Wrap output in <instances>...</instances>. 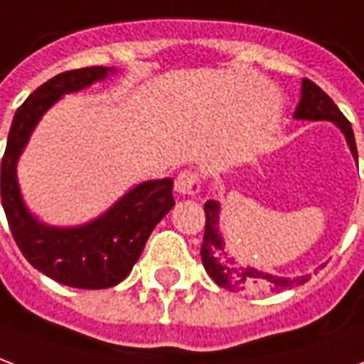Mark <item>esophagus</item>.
Returning a JSON list of instances; mask_svg holds the SVG:
<instances>
[{
  "mask_svg": "<svg viewBox=\"0 0 364 364\" xmlns=\"http://www.w3.org/2000/svg\"><path fill=\"white\" fill-rule=\"evenodd\" d=\"M174 190L180 196H196L200 192V176L196 172H182L174 182Z\"/></svg>",
  "mask_w": 364,
  "mask_h": 364,
  "instance_id": "esophagus-1",
  "label": "esophagus"
}]
</instances>
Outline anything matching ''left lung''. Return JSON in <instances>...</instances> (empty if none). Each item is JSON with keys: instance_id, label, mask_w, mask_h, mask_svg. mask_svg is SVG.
I'll return each instance as SVG.
<instances>
[{"instance_id": "left-lung-1", "label": "left lung", "mask_w": 364, "mask_h": 364, "mask_svg": "<svg viewBox=\"0 0 364 364\" xmlns=\"http://www.w3.org/2000/svg\"><path fill=\"white\" fill-rule=\"evenodd\" d=\"M294 119L304 121H331L339 129L349 145L353 159L357 161V145L353 135L351 123L339 112L333 100L316 86L311 80H301L300 104L296 105ZM205 233L202 243V262L211 280L229 292H282L296 286L306 284L310 277H278L255 267H245V262L235 260V257L225 249V239L219 229L221 205L215 200H208L205 205Z\"/></svg>"}]
</instances>
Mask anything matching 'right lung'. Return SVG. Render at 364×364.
Segmentation results:
<instances>
[{
	"mask_svg": "<svg viewBox=\"0 0 364 364\" xmlns=\"http://www.w3.org/2000/svg\"><path fill=\"white\" fill-rule=\"evenodd\" d=\"M115 72L113 66H90L63 72L38 86L13 117L1 161V203L17 247L43 274L84 290L112 288L127 278L149 235L174 205L172 178L141 182L92 221L58 228L31 213L17 180V162L38 121L63 95Z\"/></svg>",
	"mask_w": 364,
	"mask_h": 364,
	"instance_id": "right-lung-1",
	"label": "right lung"
}]
</instances>
